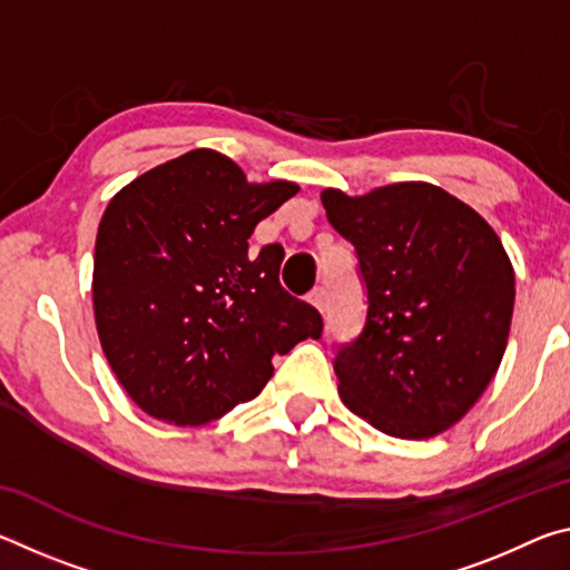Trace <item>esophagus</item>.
Here are the masks:
<instances>
[{"label": "esophagus", "instance_id": "esophagus-1", "mask_svg": "<svg viewBox=\"0 0 570 570\" xmlns=\"http://www.w3.org/2000/svg\"><path fill=\"white\" fill-rule=\"evenodd\" d=\"M308 302H312L316 308H320V312H326V292L322 286H316L312 294H308Z\"/></svg>", "mask_w": 570, "mask_h": 570}]
</instances>
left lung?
Returning a JSON list of instances; mask_svg holds the SVG:
<instances>
[{
	"label": "left lung",
	"mask_w": 570,
	"mask_h": 570,
	"mask_svg": "<svg viewBox=\"0 0 570 570\" xmlns=\"http://www.w3.org/2000/svg\"><path fill=\"white\" fill-rule=\"evenodd\" d=\"M352 240L366 324L334 360L342 402L384 435L428 440L472 410L503 362L515 272L475 208L432 183L346 196L324 188Z\"/></svg>",
	"instance_id": "left-lung-1"
}]
</instances>
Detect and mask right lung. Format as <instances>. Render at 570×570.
<instances>
[{
	"label": "right lung",
	"mask_w": 570,
	"mask_h": 570,
	"mask_svg": "<svg viewBox=\"0 0 570 570\" xmlns=\"http://www.w3.org/2000/svg\"><path fill=\"white\" fill-rule=\"evenodd\" d=\"M292 180L248 183L198 148L142 173L105 208L95 238V326L115 377L142 412L196 428L254 400L274 354L322 336V314L284 292V248L248 254Z\"/></svg>",
	"instance_id": "obj_1"
}]
</instances>
